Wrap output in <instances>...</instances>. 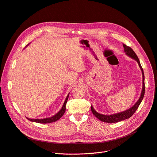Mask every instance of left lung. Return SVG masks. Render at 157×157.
<instances>
[{
	"label": "left lung",
	"instance_id": "8db88e82",
	"mask_svg": "<svg viewBox=\"0 0 157 157\" xmlns=\"http://www.w3.org/2000/svg\"><path fill=\"white\" fill-rule=\"evenodd\" d=\"M123 47L124 49V52L126 53V54L127 56H129L130 58L134 59L135 61H137L140 69L142 71V90L141 92V94L140 96L139 99V100L137 101L136 103L132 107H131L130 108H129L128 110L122 112L118 113H115V114H112V115H103L99 113L98 112H97L95 111L93 106H91V110L92 112L93 113V114L98 119H99L101 121L103 122H108V123H113V122H117L121 121H123L124 119H129V117H131L133 114L135 112V111L137 110V108H139L140 103L142 102L143 98H144V93H145V84H144V71H143V69L142 68V66L140 65V61L137 56V54H135V52L133 51V50L129 47L128 46H127L125 44H123Z\"/></svg>",
	"mask_w": 157,
	"mask_h": 157
}]
</instances>
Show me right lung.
Wrapping results in <instances>:
<instances>
[{"mask_svg": "<svg viewBox=\"0 0 157 157\" xmlns=\"http://www.w3.org/2000/svg\"><path fill=\"white\" fill-rule=\"evenodd\" d=\"M69 94L67 95V96L65 100L64 103L63 105L62 108H61V110L57 113H56L53 116L51 117H48V118H45V119H29L28 117H26L28 120H29L30 121L32 122H38V123H43V124H47V123H51V122H55L58 120H59L61 117H62L63 114L65 112V110H66V104L68 100V98H69Z\"/></svg>", "mask_w": 157, "mask_h": 157, "instance_id": "obj_1", "label": "right lung"}]
</instances>
